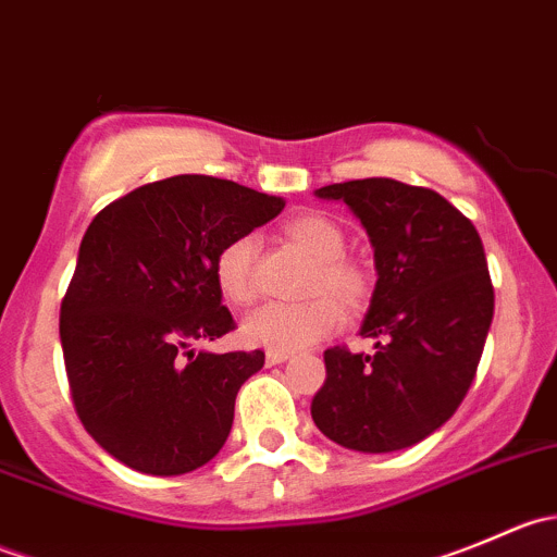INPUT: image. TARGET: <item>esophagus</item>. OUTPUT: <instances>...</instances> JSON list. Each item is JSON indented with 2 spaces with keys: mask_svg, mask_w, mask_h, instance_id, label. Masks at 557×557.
Listing matches in <instances>:
<instances>
[{
  "mask_svg": "<svg viewBox=\"0 0 557 557\" xmlns=\"http://www.w3.org/2000/svg\"><path fill=\"white\" fill-rule=\"evenodd\" d=\"M290 358V352H280V350H269L267 352V367H277V363H285Z\"/></svg>",
  "mask_w": 557,
  "mask_h": 557,
  "instance_id": "obj_1",
  "label": "esophagus"
}]
</instances>
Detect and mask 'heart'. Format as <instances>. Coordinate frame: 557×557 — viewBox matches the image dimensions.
I'll list each match as a JSON object with an SVG mask.
<instances>
[{
  "mask_svg": "<svg viewBox=\"0 0 557 557\" xmlns=\"http://www.w3.org/2000/svg\"><path fill=\"white\" fill-rule=\"evenodd\" d=\"M285 232L312 261H318L310 290L320 296H312L301 305L258 307L245 318L243 334L250 345L296 352L325 339L345 323L342 307L323 290H331L345 301H358L367 290V277L356 263L342 258L345 256V234L329 218L299 215L288 223ZM256 252L258 239L252 234H237L218 252L215 283L232 305H250L256 296Z\"/></svg>",
  "mask_w": 557,
  "mask_h": 557,
  "instance_id": "1",
  "label": "heart"
}]
</instances>
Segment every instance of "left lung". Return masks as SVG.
Masks as SVG:
<instances>
[{"label": "left lung", "mask_w": 557, "mask_h": 557, "mask_svg": "<svg viewBox=\"0 0 557 557\" xmlns=\"http://www.w3.org/2000/svg\"><path fill=\"white\" fill-rule=\"evenodd\" d=\"M314 196L345 201L367 228L377 285L361 334L380 342L374 356L323 352L312 420L347 450H404L453 418L480 367L493 320L485 247L463 212L420 185L367 177Z\"/></svg>", "instance_id": "left-lung-1"}]
</instances>
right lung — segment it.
Masks as SVG:
<instances>
[{
    "instance_id": "right-lung-1",
    "label": "right lung",
    "mask_w": 557,
    "mask_h": 557,
    "mask_svg": "<svg viewBox=\"0 0 557 557\" xmlns=\"http://www.w3.org/2000/svg\"><path fill=\"white\" fill-rule=\"evenodd\" d=\"M283 207L232 180L177 174L121 196L88 226L59 334L77 418L128 469L185 474L226 445L263 350L218 356L190 342L237 329L215 258Z\"/></svg>"
}]
</instances>
